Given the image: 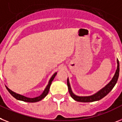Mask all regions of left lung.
I'll list each match as a JSON object with an SVG mask.
<instances>
[{
	"label": "left lung",
	"instance_id": "left-lung-1",
	"mask_svg": "<svg viewBox=\"0 0 122 122\" xmlns=\"http://www.w3.org/2000/svg\"><path fill=\"white\" fill-rule=\"evenodd\" d=\"M117 69L116 70L115 75L113 76V79H112L111 81L108 84L104 87L101 91H99L98 92L95 94L93 96H88V97H79L72 93L71 89L70 84H69V80H67V86H68V89H69V94H70L71 96L72 99H74L75 101H78V102H94V101H99L102 99V98L104 97L105 96H106L108 93L110 92L112 89H113V87L115 86V85L116 84L117 82L118 81V76H119V71H120V67H119V61L117 59Z\"/></svg>",
	"mask_w": 122,
	"mask_h": 122
}]
</instances>
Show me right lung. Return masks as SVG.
I'll return each mask as SVG.
<instances>
[{
    "mask_svg": "<svg viewBox=\"0 0 122 122\" xmlns=\"http://www.w3.org/2000/svg\"><path fill=\"white\" fill-rule=\"evenodd\" d=\"M56 74H57L56 72L55 74H54L53 76L51 77V78L50 79L48 84V86H47L46 87L45 90L43 91V92L42 93L41 95H40V96H38V97H35V98L26 97H25V96H21V95H20V94H17V93L14 92H13V91H12L11 90L9 89V88H7V87H6V88H7V89L8 90V91L10 92V94L11 95H12L14 97H15L16 99H18V100H20V101H24V102H38V101L42 100V99L45 97L46 96H47V94H48L49 91H50V86H51V84L52 81H53L54 78H55V76H56Z\"/></svg>",
    "mask_w": 122,
    "mask_h": 122,
    "instance_id": "1",
    "label": "right lung"
}]
</instances>
